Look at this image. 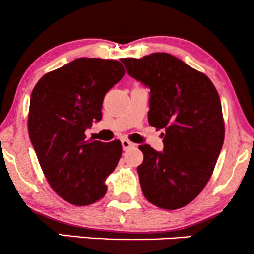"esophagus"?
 Instances as JSON below:
<instances>
[{
    "instance_id": "esophagus-1",
    "label": "esophagus",
    "mask_w": 254,
    "mask_h": 254,
    "mask_svg": "<svg viewBox=\"0 0 254 254\" xmlns=\"http://www.w3.org/2000/svg\"><path fill=\"white\" fill-rule=\"evenodd\" d=\"M121 145H123V149L124 150H127V149H129V148H131V147H134V143L133 142H130V141H128L127 138H123V140H121Z\"/></svg>"
}]
</instances>
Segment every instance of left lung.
<instances>
[{
    "label": "left lung",
    "instance_id": "left-lung-1",
    "mask_svg": "<svg viewBox=\"0 0 254 254\" xmlns=\"http://www.w3.org/2000/svg\"><path fill=\"white\" fill-rule=\"evenodd\" d=\"M128 75L150 90L148 120L162 134L157 151L141 144L137 166L149 202L173 210L189 204L209 180L224 141L220 96L209 78L169 53L123 59Z\"/></svg>",
    "mask_w": 254,
    "mask_h": 254
}]
</instances>
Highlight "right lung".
Returning <instances> with one entry per match:
<instances>
[{
  "instance_id": "obj_1",
  "label": "right lung",
  "mask_w": 254,
  "mask_h": 254,
  "mask_svg": "<svg viewBox=\"0 0 254 254\" xmlns=\"http://www.w3.org/2000/svg\"><path fill=\"white\" fill-rule=\"evenodd\" d=\"M124 75L117 60L79 58L44 75L31 95V143L52 189L75 206L105 195L123 154L119 140L93 141L85 130L102 119L104 97Z\"/></svg>"
}]
</instances>
